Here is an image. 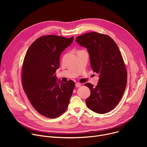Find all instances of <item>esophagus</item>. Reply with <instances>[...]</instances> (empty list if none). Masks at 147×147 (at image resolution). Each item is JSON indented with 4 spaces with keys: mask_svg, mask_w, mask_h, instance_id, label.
<instances>
[{
    "mask_svg": "<svg viewBox=\"0 0 147 147\" xmlns=\"http://www.w3.org/2000/svg\"><path fill=\"white\" fill-rule=\"evenodd\" d=\"M81 86V84H80V83H79V82H77V83L76 84V87H80Z\"/></svg>",
    "mask_w": 147,
    "mask_h": 147,
    "instance_id": "obj_1",
    "label": "esophagus"
}]
</instances>
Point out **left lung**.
Wrapping results in <instances>:
<instances>
[{
    "label": "left lung",
    "instance_id": "8db88e82",
    "mask_svg": "<svg viewBox=\"0 0 147 147\" xmlns=\"http://www.w3.org/2000/svg\"><path fill=\"white\" fill-rule=\"evenodd\" d=\"M76 41L87 49L91 69L99 74L95 87L86 84L91 91L87 106L97 113L110 112L119 103L127 85V70L120 50L112 38L96 32L78 36Z\"/></svg>",
    "mask_w": 147,
    "mask_h": 147
}]
</instances>
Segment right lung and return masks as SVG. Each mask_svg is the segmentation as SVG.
Masks as SVG:
<instances>
[{
    "label": "right lung",
    "instance_id": "1",
    "mask_svg": "<svg viewBox=\"0 0 147 147\" xmlns=\"http://www.w3.org/2000/svg\"><path fill=\"white\" fill-rule=\"evenodd\" d=\"M67 38L48 35L36 39L29 47L22 66V86L32 107L40 115L56 118L67 109L75 83L57 80L61 53L73 42Z\"/></svg>",
    "mask_w": 147,
    "mask_h": 147
}]
</instances>
